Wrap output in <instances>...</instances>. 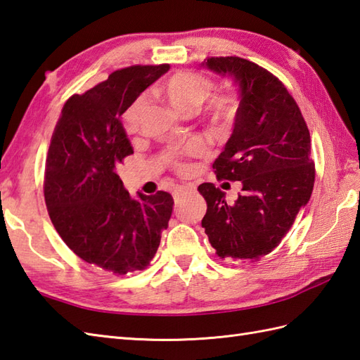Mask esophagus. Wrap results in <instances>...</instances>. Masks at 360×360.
Wrapping results in <instances>:
<instances>
[{"mask_svg":"<svg viewBox=\"0 0 360 360\" xmlns=\"http://www.w3.org/2000/svg\"><path fill=\"white\" fill-rule=\"evenodd\" d=\"M194 189V186H175L172 191V195L175 200H179L183 194H186V192Z\"/></svg>","mask_w":360,"mask_h":360,"instance_id":"34e87169","label":"esophagus"}]
</instances>
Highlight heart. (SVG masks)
<instances>
[{
    "mask_svg": "<svg viewBox=\"0 0 360 360\" xmlns=\"http://www.w3.org/2000/svg\"><path fill=\"white\" fill-rule=\"evenodd\" d=\"M210 91H212V82L207 77L195 72H186V70L175 72L155 86V94L162 101H165L175 111L185 114L194 112L209 98ZM236 102L238 101L233 94L220 96L210 105V117L218 124L231 122L236 112V105H238ZM145 103L146 102L143 98H137L125 111L122 122H124V128L128 134L137 133ZM198 150V143L192 146V151Z\"/></svg>",
    "mask_w": 360,
    "mask_h": 360,
    "instance_id": "b5f03b06",
    "label": "heart"
}]
</instances>
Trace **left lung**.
Listing matches in <instances>:
<instances>
[{"label": "left lung", "instance_id": "8db88e82", "mask_svg": "<svg viewBox=\"0 0 360 360\" xmlns=\"http://www.w3.org/2000/svg\"><path fill=\"white\" fill-rule=\"evenodd\" d=\"M201 67L238 89L233 131L212 168L243 185L232 205L214 183L200 185L207 203L201 226L218 257L257 259L281 243L311 197L309 128L283 82L262 67L236 56L209 58Z\"/></svg>", "mask_w": 360, "mask_h": 360}]
</instances>
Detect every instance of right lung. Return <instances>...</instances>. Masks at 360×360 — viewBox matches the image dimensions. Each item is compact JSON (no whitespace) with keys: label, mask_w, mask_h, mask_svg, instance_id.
<instances>
[{"label":"right lung","mask_w":360,"mask_h":360,"mask_svg":"<svg viewBox=\"0 0 360 360\" xmlns=\"http://www.w3.org/2000/svg\"><path fill=\"white\" fill-rule=\"evenodd\" d=\"M168 70L127 67L72 96L49 148L44 197L56 232L79 258L117 275L150 264L172 214L168 192L131 197L117 174L134 153L122 114Z\"/></svg>","instance_id":"1"}]
</instances>
